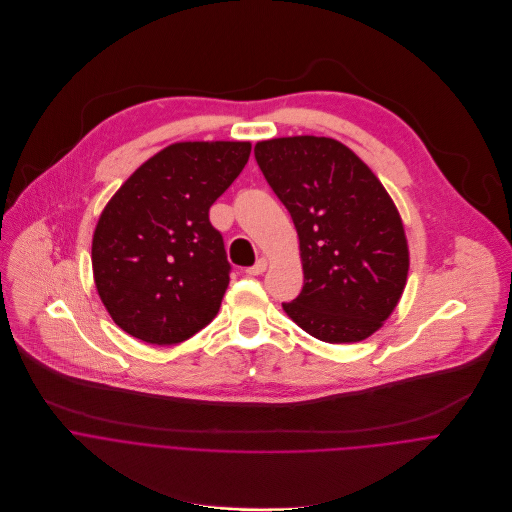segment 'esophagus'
I'll return each mask as SVG.
<instances>
[{
  "label": "esophagus",
  "instance_id": "esophagus-1",
  "mask_svg": "<svg viewBox=\"0 0 512 512\" xmlns=\"http://www.w3.org/2000/svg\"><path fill=\"white\" fill-rule=\"evenodd\" d=\"M266 268H268V260H266V258H260L254 266H250V268L246 270V274H248V276H258V274L266 272Z\"/></svg>",
  "mask_w": 512,
  "mask_h": 512
}]
</instances>
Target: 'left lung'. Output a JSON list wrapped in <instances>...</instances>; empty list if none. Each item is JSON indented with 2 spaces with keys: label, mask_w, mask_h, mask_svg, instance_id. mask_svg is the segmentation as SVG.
<instances>
[{
  "label": "left lung",
  "mask_w": 512,
  "mask_h": 512,
  "mask_svg": "<svg viewBox=\"0 0 512 512\" xmlns=\"http://www.w3.org/2000/svg\"><path fill=\"white\" fill-rule=\"evenodd\" d=\"M256 161L294 222L304 286L284 313L325 343H357L393 313L410 252L395 203L373 171L329 137L260 141Z\"/></svg>",
  "instance_id": "1"
}]
</instances>
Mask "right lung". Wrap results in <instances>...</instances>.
Wrapping results in <instances>:
<instances>
[{
    "label": "right lung",
    "instance_id": "add662e5",
    "mask_svg": "<svg viewBox=\"0 0 512 512\" xmlns=\"http://www.w3.org/2000/svg\"><path fill=\"white\" fill-rule=\"evenodd\" d=\"M250 151L248 141L173 143L102 210L92 238L94 284L131 337L175 345L218 315L232 266L210 208Z\"/></svg>",
    "mask_w": 512,
    "mask_h": 512
}]
</instances>
